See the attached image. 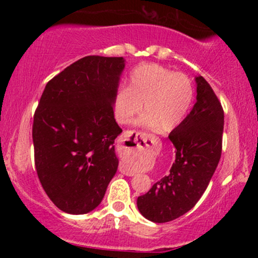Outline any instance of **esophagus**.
I'll return each mask as SVG.
<instances>
[{"instance_id":"esophagus-1","label":"esophagus","mask_w":258,"mask_h":258,"mask_svg":"<svg viewBox=\"0 0 258 258\" xmlns=\"http://www.w3.org/2000/svg\"><path fill=\"white\" fill-rule=\"evenodd\" d=\"M139 135H141V133L136 132V131H125V132L122 133V136H121V141H122L123 143L130 144V146H135V147L139 148V147H141V143H139V142H137L136 140L135 141H133L132 138V135H136V139H137V138L139 137ZM119 171H120L121 173L125 174V176H128V177L135 176V172H132V171L127 170V168H126L125 166H123V165H120Z\"/></svg>"}]
</instances>
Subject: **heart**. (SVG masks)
<instances>
[{
  "label": "heart",
  "instance_id": "b5f03b06",
  "mask_svg": "<svg viewBox=\"0 0 258 258\" xmlns=\"http://www.w3.org/2000/svg\"><path fill=\"white\" fill-rule=\"evenodd\" d=\"M194 87L190 79L158 64L139 65L131 73L130 87L120 88L115 111L120 122L128 123L142 110L138 125L168 132L178 126L190 109Z\"/></svg>",
  "mask_w": 258,
  "mask_h": 258
}]
</instances>
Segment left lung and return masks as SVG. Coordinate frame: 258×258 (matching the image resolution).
<instances>
[{
  "mask_svg": "<svg viewBox=\"0 0 258 258\" xmlns=\"http://www.w3.org/2000/svg\"><path fill=\"white\" fill-rule=\"evenodd\" d=\"M197 103L168 135L176 148L170 173L137 199L147 220L165 223L193 209L214 176L222 154L224 111L203 76L197 78Z\"/></svg>",
  "mask_w": 258,
  "mask_h": 258,
  "instance_id": "obj_1",
  "label": "left lung"
}]
</instances>
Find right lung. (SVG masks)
I'll list each match as a JSON object with an SVG mask.
<instances>
[{"label": "right lung", "instance_id": "add662e5", "mask_svg": "<svg viewBox=\"0 0 258 258\" xmlns=\"http://www.w3.org/2000/svg\"><path fill=\"white\" fill-rule=\"evenodd\" d=\"M122 57L87 55L47 82L34 114L37 177L61 211L82 215L104 198L117 161L115 138L122 132L114 103Z\"/></svg>", "mask_w": 258, "mask_h": 258}]
</instances>
